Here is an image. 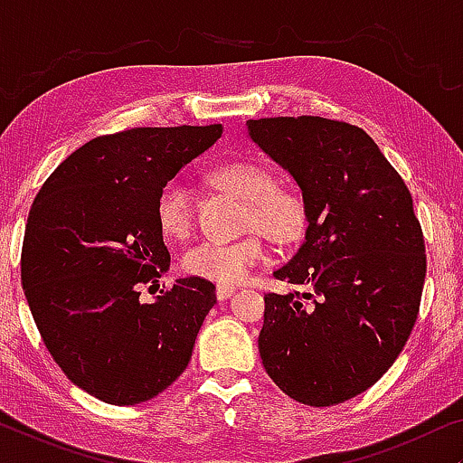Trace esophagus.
<instances>
[{
	"mask_svg": "<svg viewBox=\"0 0 463 463\" xmlns=\"http://www.w3.org/2000/svg\"><path fill=\"white\" fill-rule=\"evenodd\" d=\"M233 293H236V288H233V287H223V284H219V287H217V299L219 301L230 299Z\"/></svg>",
	"mask_w": 463,
	"mask_h": 463,
	"instance_id": "1",
	"label": "esophagus"
}]
</instances>
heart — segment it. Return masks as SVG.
I'll use <instances>...</instances> for the list:
<instances>
[{
  "label": "heart",
  "instance_id": "1",
  "mask_svg": "<svg viewBox=\"0 0 463 463\" xmlns=\"http://www.w3.org/2000/svg\"><path fill=\"white\" fill-rule=\"evenodd\" d=\"M211 183L221 192L246 202L244 227L261 232L278 246H290L306 236L307 204L299 192L278 185L276 175L261 162L240 160L214 168ZM195 202L185 181L173 179L160 189L156 214L160 230L170 238H185L194 227ZM265 259V246L259 233L236 242H200L181 257V269L187 276L223 284L242 282L250 269Z\"/></svg>",
  "mask_w": 463,
  "mask_h": 463
}]
</instances>
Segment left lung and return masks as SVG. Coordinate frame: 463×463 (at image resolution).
<instances>
[{
	"label": "left lung",
	"instance_id": "1",
	"mask_svg": "<svg viewBox=\"0 0 463 463\" xmlns=\"http://www.w3.org/2000/svg\"><path fill=\"white\" fill-rule=\"evenodd\" d=\"M299 183L306 242L276 271L307 293L265 295L259 354L284 394L331 407L377 383L413 331L426 242L402 176L363 128L318 116L249 119Z\"/></svg>",
	"mask_w": 463,
	"mask_h": 463
}]
</instances>
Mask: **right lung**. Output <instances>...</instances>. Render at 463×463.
I'll return each mask as SVG.
<instances>
[{"mask_svg":"<svg viewBox=\"0 0 463 463\" xmlns=\"http://www.w3.org/2000/svg\"><path fill=\"white\" fill-rule=\"evenodd\" d=\"M221 124L130 128L92 138L48 176L24 227L21 282L50 356L99 401L128 407L187 369L217 303L214 284L179 278L143 303L168 268L156 202Z\"/></svg>","mask_w":463,"mask_h":463,"instance_id":"1","label":"right lung"}]
</instances>
